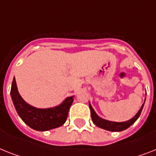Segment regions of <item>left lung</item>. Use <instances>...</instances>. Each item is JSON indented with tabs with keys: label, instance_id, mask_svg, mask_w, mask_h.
I'll return each mask as SVG.
<instances>
[{
	"label": "left lung",
	"instance_id": "8db88e82",
	"mask_svg": "<svg viewBox=\"0 0 156 156\" xmlns=\"http://www.w3.org/2000/svg\"><path fill=\"white\" fill-rule=\"evenodd\" d=\"M144 102L142 105V106L140 108V110L138 111V112L133 116V118H131L129 120H126V121H124V122H115V121L105 120V119L101 118V117H100V116L97 114L96 112L93 108L90 102H89V106H90V112H91V118H92V120L94 125H97L99 128H101V129H105V130L111 131V132H120V131H124L128 129V128H129L131 125H133L136 121L137 119L139 118V116H140V113L142 112L144 105Z\"/></svg>",
	"mask_w": 156,
	"mask_h": 156
}]
</instances>
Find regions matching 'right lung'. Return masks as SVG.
Instances as JSON below:
<instances>
[{
	"mask_svg": "<svg viewBox=\"0 0 156 156\" xmlns=\"http://www.w3.org/2000/svg\"><path fill=\"white\" fill-rule=\"evenodd\" d=\"M12 100L20 117L26 125L36 131L51 130L62 126L66 122L68 112L74 101V96L68 97L55 107L39 108L27 104L18 91L15 77L12 83Z\"/></svg>",
	"mask_w": 156,
	"mask_h": 156,
	"instance_id": "1",
	"label": "right lung"
}]
</instances>
